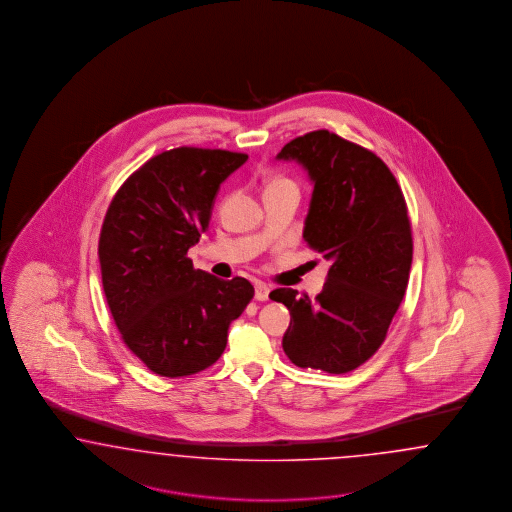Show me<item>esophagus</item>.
Returning <instances> with one entry per match:
<instances>
[{"label":"esophagus","instance_id":"obj_1","mask_svg":"<svg viewBox=\"0 0 512 512\" xmlns=\"http://www.w3.org/2000/svg\"><path fill=\"white\" fill-rule=\"evenodd\" d=\"M268 293H270V289H268L266 283H263V281H257V283H255V298H257L259 302L268 300Z\"/></svg>","mask_w":512,"mask_h":512}]
</instances>
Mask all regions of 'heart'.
<instances>
[{
	"label": "heart",
	"mask_w": 512,
	"mask_h": 512,
	"mask_svg": "<svg viewBox=\"0 0 512 512\" xmlns=\"http://www.w3.org/2000/svg\"><path fill=\"white\" fill-rule=\"evenodd\" d=\"M276 184H291L289 180H285V178H276V180H272V184L270 186H276Z\"/></svg>",
	"instance_id": "1"
}]
</instances>
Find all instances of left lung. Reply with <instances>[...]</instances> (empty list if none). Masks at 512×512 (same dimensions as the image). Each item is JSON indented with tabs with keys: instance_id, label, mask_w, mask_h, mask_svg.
I'll list each match as a JSON object with an SVG mask.
<instances>
[{
	"instance_id": "8db88e82",
	"label": "left lung",
	"mask_w": 512,
	"mask_h": 512,
	"mask_svg": "<svg viewBox=\"0 0 512 512\" xmlns=\"http://www.w3.org/2000/svg\"><path fill=\"white\" fill-rule=\"evenodd\" d=\"M313 182L304 240L326 263L325 289L311 300L279 287L291 311L283 351L298 368L353 372L375 355L402 304L413 261L402 187L381 157L326 129L287 142Z\"/></svg>"
}]
</instances>
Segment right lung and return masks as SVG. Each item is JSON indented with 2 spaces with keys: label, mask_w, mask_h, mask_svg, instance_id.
Wrapping results in <instances>:
<instances>
[{
  "label": "right lung",
  "mask_w": 512,
  "mask_h": 512,
  "mask_svg": "<svg viewBox=\"0 0 512 512\" xmlns=\"http://www.w3.org/2000/svg\"><path fill=\"white\" fill-rule=\"evenodd\" d=\"M246 154L180 146L148 159L110 201L99 236L103 291L129 351L163 377L210 368L255 295L246 278L195 270L217 189Z\"/></svg>",
  "instance_id": "right-lung-1"
}]
</instances>
